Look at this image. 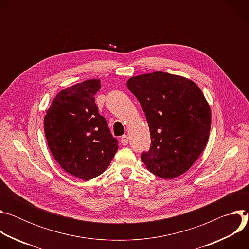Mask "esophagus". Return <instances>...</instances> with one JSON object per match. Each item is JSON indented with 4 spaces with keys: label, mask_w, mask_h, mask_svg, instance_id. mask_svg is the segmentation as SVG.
Returning a JSON list of instances; mask_svg holds the SVG:
<instances>
[{
    "label": "esophagus",
    "mask_w": 249,
    "mask_h": 249,
    "mask_svg": "<svg viewBox=\"0 0 249 249\" xmlns=\"http://www.w3.org/2000/svg\"><path fill=\"white\" fill-rule=\"evenodd\" d=\"M121 144L123 146H127L128 145V136L127 135H123L121 137Z\"/></svg>",
    "instance_id": "1"
}]
</instances>
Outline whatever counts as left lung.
Instances as JSON below:
<instances>
[{
  "mask_svg": "<svg viewBox=\"0 0 249 249\" xmlns=\"http://www.w3.org/2000/svg\"><path fill=\"white\" fill-rule=\"evenodd\" d=\"M127 87L150 128L151 148L142 154V161L162 179L185 173L204 151L211 130V108L200 88L163 72L132 77Z\"/></svg>",
  "mask_w": 249,
  "mask_h": 249,
  "instance_id": "8db88e82",
  "label": "left lung"
}]
</instances>
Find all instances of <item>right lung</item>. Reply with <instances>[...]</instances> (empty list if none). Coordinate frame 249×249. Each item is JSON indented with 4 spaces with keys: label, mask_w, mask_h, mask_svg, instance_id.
Segmentation results:
<instances>
[{
    "label": "right lung",
    "mask_w": 249,
    "mask_h": 249,
    "mask_svg": "<svg viewBox=\"0 0 249 249\" xmlns=\"http://www.w3.org/2000/svg\"><path fill=\"white\" fill-rule=\"evenodd\" d=\"M100 87V80L92 79L62 89L44 117V133L54 159L68 173L84 180L100 175L118 149L94 102Z\"/></svg>",
    "instance_id": "1"
}]
</instances>
